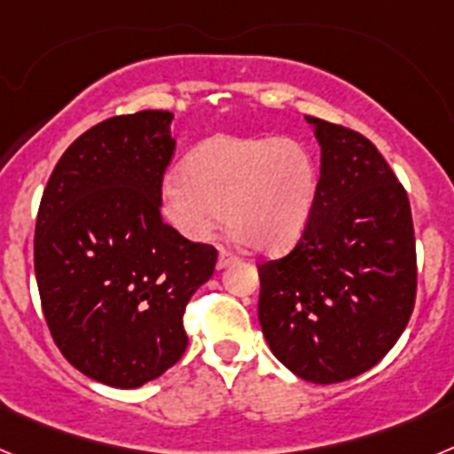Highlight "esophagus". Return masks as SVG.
<instances>
[{"mask_svg": "<svg viewBox=\"0 0 454 454\" xmlns=\"http://www.w3.org/2000/svg\"><path fill=\"white\" fill-rule=\"evenodd\" d=\"M234 262H239V256L234 254V252H230V250H220V254H218V268L220 270H223V268H227V266H231V263Z\"/></svg>", "mask_w": 454, "mask_h": 454, "instance_id": "1", "label": "esophagus"}]
</instances>
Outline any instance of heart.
<instances>
[{"mask_svg":"<svg viewBox=\"0 0 454 454\" xmlns=\"http://www.w3.org/2000/svg\"><path fill=\"white\" fill-rule=\"evenodd\" d=\"M318 166L295 138L218 134L192 147L182 177L161 188V214L192 243L227 224L256 252H279L300 239L318 198Z\"/></svg>","mask_w":454,"mask_h":454,"instance_id":"1","label":"heart"}]
</instances>
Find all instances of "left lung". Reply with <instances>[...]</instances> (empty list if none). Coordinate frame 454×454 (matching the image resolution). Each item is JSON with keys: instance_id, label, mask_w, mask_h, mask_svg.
Segmentation results:
<instances>
[{"instance_id": "obj_1", "label": "left lung", "mask_w": 454, "mask_h": 454, "mask_svg": "<svg viewBox=\"0 0 454 454\" xmlns=\"http://www.w3.org/2000/svg\"><path fill=\"white\" fill-rule=\"evenodd\" d=\"M320 145L314 214L298 246L259 263L272 355L314 384L375 366L416 302V240L403 184L366 136L307 115Z\"/></svg>"}]
</instances>
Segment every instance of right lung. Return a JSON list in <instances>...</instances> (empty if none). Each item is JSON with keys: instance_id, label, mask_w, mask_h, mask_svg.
<instances>
[{"instance_id": "obj_1", "label": "right lung", "mask_w": 454, "mask_h": 454, "mask_svg": "<svg viewBox=\"0 0 454 454\" xmlns=\"http://www.w3.org/2000/svg\"><path fill=\"white\" fill-rule=\"evenodd\" d=\"M170 111L95 124L56 163L35 220L34 266L51 339L95 382L138 388L182 359L184 311L218 252L161 218Z\"/></svg>"}]
</instances>
